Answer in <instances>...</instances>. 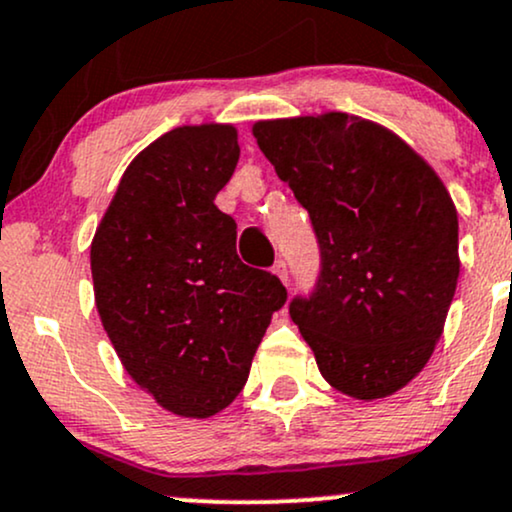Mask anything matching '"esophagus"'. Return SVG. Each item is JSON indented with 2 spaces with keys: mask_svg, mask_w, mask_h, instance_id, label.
I'll use <instances>...</instances> for the list:
<instances>
[{
  "mask_svg": "<svg viewBox=\"0 0 512 512\" xmlns=\"http://www.w3.org/2000/svg\"><path fill=\"white\" fill-rule=\"evenodd\" d=\"M273 273L282 280V285H290V270H287V263L285 261H275Z\"/></svg>",
  "mask_w": 512,
  "mask_h": 512,
  "instance_id": "1",
  "label": "esophagus"
}]
</instances>
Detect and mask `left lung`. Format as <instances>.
<instances>
[{"mask_svg": "<svg viewBox=\"0 0 512 512\" xmlns=\"http://www.w3.org/2000/svg\"><path fill=\"white\" fill-rule=\"evenodd\" d=\"M258 148L309 210L321 275L290 304L318 371L354 400L398 393L443 333L460 275L458 210L434 167L345 112L266 119Z\"/></svg>", "mask_w": 512, "mask_h": 512, "instance_id": "left-lung-1", "label": "left lung"}]
</instances>
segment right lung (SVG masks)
Instances as JSON below:
<instances>
[{"mask_svg": "<svg viewBox=\"0 0 512 512\" xmlns=\"http://www.w3.org/2000/svg\"><path fill=\"white\" fill-rule=\"evenodd\" d=\"M239 160L232 124L177 126L131 160L90 244L95 306L138 388L206 419L242 393L273 311L275 275L237 256L215 206Z\"/></svg>", "mask_w": 512, "mask_h": 512, "instance_id": "add662e5", "label": "right lung"}]
</instances>
